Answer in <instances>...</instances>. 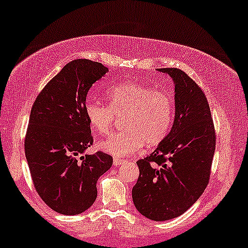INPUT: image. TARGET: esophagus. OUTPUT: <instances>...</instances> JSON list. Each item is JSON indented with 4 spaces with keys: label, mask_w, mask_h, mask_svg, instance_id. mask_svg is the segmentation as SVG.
Masks as SVG:
<instances>
[{
    "label": "esophagus",
    "mask_w": 248,
    "mask_h": 248,
    "mask_svg": "<svg viewBox=\"0 0 248 248\" xmlns=\"http://www.w3.org/2000/svg\"><path fill=\"white\" fill-rule=\"evenodd\" d=\"M124 162H125L124 159H118V158H114V159H113V164H114V166H120V165H122V164H124Z\"/></svg>",
    "instance_id": "esophagus-1"
}]
</instances>
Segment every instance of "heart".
<instances>
[{
  "label": "heart",
  "instance_id": "heart-1",
  "mask_svg": "<svg viewBox=\"0 0 248 248\" xmlns=\"http://www.w3.org/2000/svg\"><path fill=\"white\" fill-rule=\"evenodd\" d=\"M109 106L93 99L84 104V114L97 133L107 134L115 120L124 116V131L98 142V149L115 157L123 158L143 147L164 141L174 121V99L167 91L138 82H125L106 91Z\"/></svg>",
  "mask_w": 248,
  "mask_h": 248
}]
</instances>
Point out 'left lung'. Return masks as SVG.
Here are the masks:
<instances>
[{"instance_id":"left-lung-1","label":"left lung","mask_w":248,"mask_h":248,"mask_svg":"<svg viewBox=\"0 0 248 248\" xmlns=\"http://www.w3.org/2000/svg\"><path fill=\"white\" fill-rule=\"evenodd\" d=\"M158 71L174 81V123L155 151L137 162L140 175L132 199L145 218L166 221L187 211L204 192L215 155L216 132L201 88L182 70Z\"/></svg>"}]
</instances>
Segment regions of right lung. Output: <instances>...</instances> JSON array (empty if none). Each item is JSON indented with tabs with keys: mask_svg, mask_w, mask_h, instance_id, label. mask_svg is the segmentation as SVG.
Wrapping results in <instances>:
<instances>
[{
	"mask_svg": "<svg viewBox=\"0 0 248 248\" xmlns=\"http://www.w3.org/2000/svg\"><path fill=\"white\" fill-rule=\"evenodd\" d=\"M108 72L89 60L67 63L42 90L30 111L25 140L30 174L43 201L66 216L82 213L97 198V181L113 165L109 155H83L93 145L84 114L88 91Z\"/></svg>",
	"mask_w": 248,
	"mask_h": 248,
	"instance_id": "right-lung-1",
	"label": "right lung"
}]
</instances>
